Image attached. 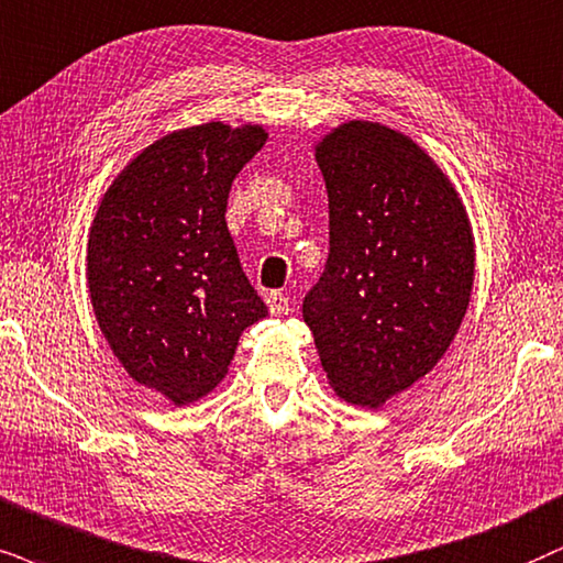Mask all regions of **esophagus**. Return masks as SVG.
I'll return each mask as SVG.
<instances>
[{"label":"esophagus","mask_w":563,"mask_h":563,"mask_svg":"<svg viewBox=\"0 0 563 563\" xmlns=\"http://www.w3.org/2000/svg\"><path fill=\"white\" fill-rule=\"evenodd\" d=\"M265 303L269 309V314L273 317H280V314H288V298L280 294V290H273V294L265 296Z\"/></svg>","instance_id":"esophagus-1"}]
</instances>
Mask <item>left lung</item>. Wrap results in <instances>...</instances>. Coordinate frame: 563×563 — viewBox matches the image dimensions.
<instances>
[{
  "instance_id": "8db88e82",
  "label": "left lung",
  "mask_w": 563,
  "mask_h": 563,
  "mask_svg": "<svg viewBox=\"0 0 563 563\" xmlns=\"http://www.w3.org/2000/svg\"><path fill=\"white\" fill-rule=\"evenodd\" d=\"M330 257L303 322L340 400L382 408L450 351L475 280V239L444 168L393 126L347 119L314 142Z\"/></svg>"
}]
</instances>
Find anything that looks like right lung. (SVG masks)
<instances>
[{"label": "right lung", "mask_w": 563, "mask_h": 563, "mask_svg": "<svg viewBox=\"0 0 563 563\" xmlns=\"http://www.w3.org/2000/svg\"><path fill=\"white\" fill-rule=\"evenodd\" d=\"M262 124L220 119L163 134L119 170L88 233L90 303L124 372L191 405L229 374L241 332L267 317L225 225Z\"/></svg>", "instance_id": "right-lung-1"}]
</instances>
